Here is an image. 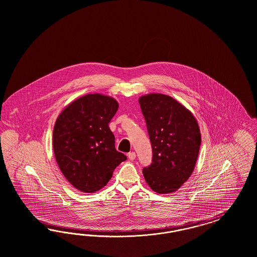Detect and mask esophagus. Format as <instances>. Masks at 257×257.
Listing matches in <instances>:
<instances>
[{"label":"esophagus","instance_id":"esophagus-1","mask_svg":"<svg viewBox=\"0 0 257 257\" xmlns=\"http://www.w3.org/2000/svg\"><path fill=\"white\" fill-rule=\"evenodd\" d=\"M128 158H129L130 160H135V159H136V153H134V152L129 153V154H128Z\"/></svg>","mask_w":257,"mask_h":257}]
</instances>
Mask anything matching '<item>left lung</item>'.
<instances>
[{
  "label": "left lung",
  "mask_w": 257,
  "mask_h": 257,
  "mask_svg": "<svg viewBox=\"0 0 257 257\" xmlns=\"http://www.w3.org/2000/svg\"><path fill=\"white\" fill-rule=\"evenodd\" d=\"M139 101L153 148V162L142 171L145 181L156 193L175 192L194 171L202 141L198 121L169 95L146 94Z\"/></svg>",
  "instance_id": "1"
}]
</instances>
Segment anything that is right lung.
I'll list each match as a JSON object with an SVG mask.
<instances>
[{"label":"right lung","instance_id":"1","mask_svg":"<svg viewBox=\"0 0 257 257\" xmlns=\"http://www.w3.org/2000/svg\"><path fill=\"white\" fill-rule=\"evenodd\" d=\"M118 109L117 100L101 93L71 101L55 120L53 149L65 178L79 191L94 193L105 187L126 156L115 148L109 128Z\"/></svg>","mask_w":257,"mask_h":257}]
</instances>
